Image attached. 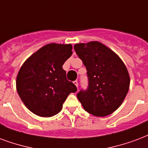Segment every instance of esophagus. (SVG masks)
<instances>
[{
  "label": "esophagus",
  "mask_w": 148,
  "mask_h": 148,
  "mask_svg": "<svg viewBox=\"0 0 148 148\" xmlns=\"http://www.w3.org/2000/svg\"><path fill=\"white\" fill-rule=\"evenodd\" d=\"M74 84L75 85H76V86H77V87H78V82H77V80H76V81H74Z\"/></svg>",
  "instance_id": "34e87169"
}]
</instances>
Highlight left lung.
I'll list each match as a JSON object with an SVG mask.
<instances>
[{"label": "left lung", "mask_w": 148, "mask_h": 148, "mask_svg": "<svg viewBox=\"0 0 148 148\" xmlns=\"http://www.w3.org/2000/svg\"><path fill=\"white\" fill-rule=\"evenodd\" d=\"M87 70L88 86L77 94L87 112L97 117L112 114L121 106L130 88L126 66L115 52L99 41L74 45Z\"/></svg>", "instance_id": "1"}]
</instances>
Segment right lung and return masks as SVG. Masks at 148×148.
I'll list each match as a JSON object with an SVG mask.
<instances>
[{
    "label": "right lung",
    "instance_id": "add662e5",
    "mask_svg": "<svg viewBox=\"0 0 148 148\" xmlns=\"http://www.w3.org/2000/svg\"><path fill=\"white\" fill-rule=\"evenodd\" d=\"M71 55V44H48L31 55L19 69L16 89L25 106L36 115H56L69 94L77 91L63 69Z\"/></svg>",
    "mask_w": 148,
    "mask_h": 148
}]
</instances>
